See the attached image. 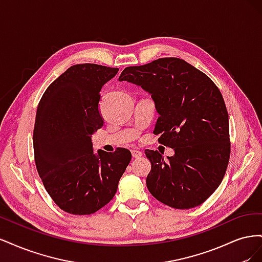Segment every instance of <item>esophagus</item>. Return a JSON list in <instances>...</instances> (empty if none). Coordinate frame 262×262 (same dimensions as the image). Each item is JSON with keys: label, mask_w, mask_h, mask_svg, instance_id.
<instances>
[{"label": "esophagus", "mask_w": 262, "mask_h": 262, "mask_svg": "<svg viewBox=\"0 0 262 262\" xmlns=\"http://www.w3.org/2000/svg\"><path fill=\"white\" fill-rule=\"evenodd\" d=\"M131 154H132L133 158H139L142 156V152H140V150H138V149H132Z\"/></svg>", "instance_id": "obj_1"}]
</instances>
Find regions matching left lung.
Listing matches in <instances>:
<instances>
[{
	"mask_svg": "<svg viewBox=\"0 0 262 262\" xmlns=\"http://www.w3.org/2000/svg\"><path fill=\"white\" fill-rule=\"evenodd\" d=\"M119 81L140 85L152 95L160 117L154 133L175 149L168 160L145 149L152 168L148 191L173 209L202 204L224 178L231 154L228 114L211 78L179 58H161L125 68Z\"/></svg>",
	"mask_w": 262,
	"mask_h": 262,
	"instance_id": "1",
	"label": "left lung"
}]
</instances>
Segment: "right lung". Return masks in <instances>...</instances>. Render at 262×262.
<instances>
[{"instance_id":"1","label":"right lung","mask_w":262,"mask_h":262,"mask_svg":"<svg viewBox=\"0 0 262 262\" xmlns=\"http://www.w3.org/2000/svg\"><path fill=\"white\" fill-rule=\"evenodd\" d=\"M118 68L83 63L69 68L43 93L34 128L36 168L51 199L70 214L90 215L112 201L131 161L129 149L93 152L102 126L100 90Z\"/></svg>"}]
</instances>
